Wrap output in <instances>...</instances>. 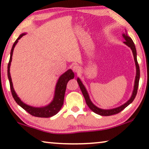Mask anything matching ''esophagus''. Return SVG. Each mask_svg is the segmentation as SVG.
<instances>
[{
	"label": "esophagus",
	"mask_w": 149,
	"mask_h": 149,
	"mask_svg": "<svg viewBox=\"0 0 149 149\" xmlns=\"http://www.w3.org/2000/svg\"><path fill=\"white\" fill-rule=\"evenodd\" d=\"M72 70L75 73H79L81 71V68L78 65H73Z\"/></svg>",
	"instance_id": "34e87169"
}]
</instances>
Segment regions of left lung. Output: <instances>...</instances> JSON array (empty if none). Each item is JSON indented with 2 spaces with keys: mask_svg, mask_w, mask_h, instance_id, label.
I'll use <instances>...</instances> for the list:
<instances>
[{
  "mask_svg": "<svg viewBox=\"0 0 149 149\" xmlns=\"http://www.w3.org/2000/svg\"><path fill=\"white\" fill-rule=\"evenodd\" d=\"M123 37L125 40V41H124L123 42H124L125 45H127L128 47H130L131 49L132 50L133 54V56H134V60H135V65H136V69H137V73H136V77H135V80L134 89H133L132 97L130 98V99L128 100L127 102H125L124 104L120 106V107H119L113 108V109H110V110L100 109V108H98L96 107V106H95L93 104L92 102L91 101L89 97V95H88V93L87 92V90H86V89H85L84 85H83L82 82L81 81L79 78H77V80L78 84H79V85L81 91V92L83 93V95H84V97L85 99V101H86L87 106L89 107L90 109L93 111V112H94L95 113H96V114L100 115V116H112L114 114H118V113L120 112L121 111L123 110L125 108L127 107L128 105L131 104V103L133 101V100L135 99V98L137 93L139 81V78H140V70H139V64L137 62V51H136L135 44H134V42H133L132 38L130 37L129 36H127V34H123Z\"/></svg>",
  "mask_w": 149,
  "mask_h": 149,
  "instance_id": "1",
  "label": "left lung"
}]
</instances>
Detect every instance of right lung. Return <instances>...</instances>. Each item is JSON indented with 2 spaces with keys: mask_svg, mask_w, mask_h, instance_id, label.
Instances as JSON below:
<instances>
[{
  "mask_svg": "<svg viewBox=\"0 0 149 149\" xmlns=\"http://www.w3.org/2000/svg\"><path fill=\"white\" fill-rule=\"evenodd\" d=\"M25 35H26L25 33H22V35H20L18 38L16 39V41L14 42V43L11 49L10 58V60L8 64V77L12 97H13L14 99L15 100V101L17 102V104L19 105L22 108H24L25 110L27 111L29 114L33 116L39 118H49L53 116L56 114L57 113L59 112L60 110L61 109L63 104H64V95L65 89H66L67 84L70 79H74V72H72V70H68L67 72H65L64 74H63L60 77L58 80L56 86V89H55V95L54 99L52 101V102L48 106H47V107L42 108H35L30 107L29 105L24 104L23 102L21 101V100H20L19 98L17 97L16 93H15L14 90L10 74V63L12 62V54H13V50L14 47L17 44L18 40L20 38H22V37Z\"/></svg>",
  "mask_w": 149,
  "mask_h": 149,
  "instance_id": "add662e5",
  "label": "right lung"
}]
</instances>
